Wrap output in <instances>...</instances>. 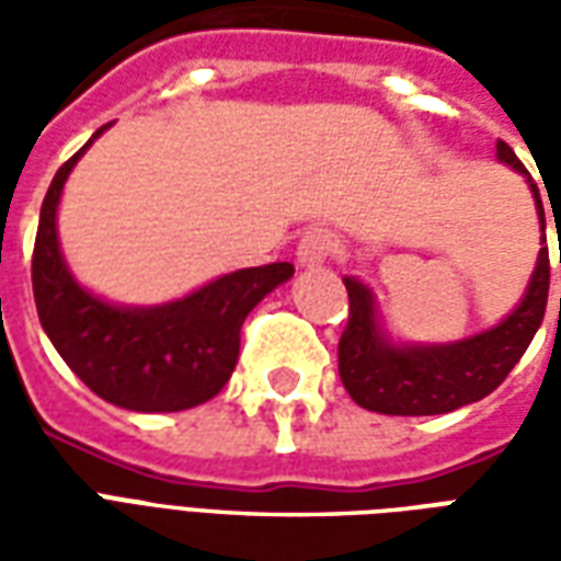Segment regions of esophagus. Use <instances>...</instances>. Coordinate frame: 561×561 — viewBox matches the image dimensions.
Masks as SVG:
<instances>
[{
	"mask_svg": "<svg viewBox=\"0 0 561 561\" xmlns=\"http://www.w3.org/2000/svg\"><path fill=\"white\" fill-rule=\"evenodd\" d=\"M333 252H336V237L330 231H321V228H312L297 243V264L306 270L321 267Z\"/></svg>",
	"mask_w": 561,
	"mask_h": 561,
	"instance_id": "esophagus-1",
	"label": "esophagus"
}]
</instances>
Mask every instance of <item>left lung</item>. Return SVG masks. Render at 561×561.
Listing matches in <instances>:
<instances>
[{
    "label": "left lung",
    "instance_id": "1",
    "mask_svg": "<svg viewBox=\"0 0 561 561\" xmlns=\"http://www.w3.org/2000/svg\"><path fill=\"white\" fill-rule=\"evenodd\" d=\"M502 164L526 176L541 221V252L531 270L523 300L495 328L445 345L393 342L378 321L376 294L354 276L348 288V324L340 340V378L357 405L378 414H447L493 393L507 373L517 366L531 336L538 333L550 291V257H547V221L538 185L505 140L495 144ZM561 304V300H559Z\"/></svg>",
    "mask_w": 561,
    "mask_h": 561
}]
</instances>
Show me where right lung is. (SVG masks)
<instances>
[{"label": "right lung", "instance_id": "add662e5", "mask_svg": "<svg viewBox=\"0 0 561 561\" xmlns=\"http://www.w3.org/2000/svg\"><path fill=\"white\" fill-rule=\"evenodd\" d=\"M104 128L56 171L44 195L32 252L38 318L59 357L102 400L128 412H185L228 385L245 316L291 279L294 267L276 261L225 273L159 306H116L83 288L59 249L56 209L68 173Z\"/></svg>", "mask_w": 561, "mask_h": 561}]
</instances>
